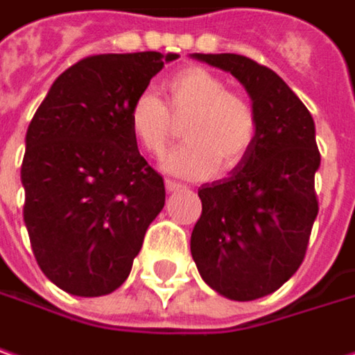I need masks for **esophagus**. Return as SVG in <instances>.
Instances as JSON below:
<instances>
[{"instance_id": "obj_1", "label": "esophagus", "mask_w": 355, "mask_h": 355, "mask_svg": "<svg viewBox=\"0 0 355 355\" xmlns=\"http://www.w3.org/2000/svg\"><path fill=\"white\" fill-rule=\"evenodd\" d=\"M187 187L180 184V182H175V180H166V191L168 193H177V191H184Z\"/></svg>"}]
</instances>
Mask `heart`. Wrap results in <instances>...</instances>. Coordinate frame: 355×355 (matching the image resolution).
<instances>
[{"mask_svg": "<svg viewBox=\"0 0 355 355\" xmlns=\"http://www.w3.org/2000/svg\"><path fill=\"white\" fill-rule=\"evenodd\" d=\"M166 106L150 92L135 98L128 126L148 155H162L175 135V120H184L187 142L168 153L162 168L171 175L198 178L239 166L255 144L259 120L245 96L229 92L227 82L205 68H184L162 84Z\"/></svg>", "mask_w": 355, "mask_h": 355, "instance_id": "heart-1", "label": "heart"}]
</instances>
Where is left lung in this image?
Segmentation results:
<instances>
[{
	"mask_svg": "<svg viewBox=\"0 0 355 355\" xmlns=\"http://www.w3.org/2000/svg\"><path fill=\"white\" fill-rule=\"evenodd\" d=\"M235 76L257 112L247 158L198 189L202 213L191 253L219 295L253 302L277 291L302 265L318 217L320 150L309 110L273 70L239 53H191Z\"/></svg>",
	"mask_w": 355,
	"mask_h": 355,
	"instance_id": "left-lung-1",
	"label": "left lung"
}]
</instances>
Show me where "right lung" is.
Listing matches in <instances>:
<instances>
[{
  "label": "right lung",
  "mask_w": 355,
  "mask_h": 355,
  "mask_svg": "<svg viewBox=\"0 0 355 355\" xmlns=\"http://www.w3.org/2000/svg\"><path fill=\"white\" fill-rule=\"evenodd\" d=\"M178 53H100L60 73L26 135L24 220L44 275L100 297L130 275L164 207V180L138 153L128 110Z\"/></svg>",
  "instance_id": "1"
}]
</instances>
